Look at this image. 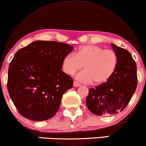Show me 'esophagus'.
Instances as JSON below:
<instances>
[{
  "mask_svg": "<svg viewBox=\"0 0 146 146\" xmlns=\"http://www.w3.org/2000/svg\"><path fill=\"white\" fill-rule=\"evenodd\" d=\"M73 85H74V87H79V86L80 85V83H78V82H76V81H74V84H73Z\"/></svg>",
  "mask_w": 146,
  "mask_h": 146,
  "instance_id": "obj_1",
  "label": "esophagus"
}]
</instances>
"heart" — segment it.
Listing matches in <instances>:
<instances>
[{
  "label": "heart",
  "instance_id": "b5f03b06",
  "mask_svg": "<svg viewBox=\"0 0 146 146\" xmlns=\"http://www.w3.org/2000/svg\"><path fill=\"white\" fill-rule=\"evenodd\" d=\"M118 56L111 49H104L96 45H85L78 48L76 53L64 57L62 69L68 75L74 74L83 68L76 78L82 82L102 85L107 82L116 72Z\"/></svg>",
  "mask_w": 146,
  "mask_h": 146
}]
</instances>
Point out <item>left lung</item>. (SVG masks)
I'll return each instance as SVG.
<instances>
[{
	"mask_svg": "<svg viewBox=\"0 0 146 146\" xmlns=\"http://www.w3.org/2000/svg\"><path fill=\"white\" fill-rule=\"evenodd\" d=\"M118 56L116 72L106 83L91 88L86 104L93 114L108 116L117 114L127 107L137 85V66L127 49L111 44Z\"/></svg>",
	"mask_w": 146,
	"mask_h": 146,
	"instance_id": "left-lung-1",
	"label": "left lung"
}]
</instances>
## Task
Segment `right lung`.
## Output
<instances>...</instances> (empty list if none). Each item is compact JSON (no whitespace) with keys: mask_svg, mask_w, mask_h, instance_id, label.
I'll use <instances>...</instances> for the list:
<instances>
[{"mask_svg":"<svg viewBox=\"0 0 146 146\" xmlns=\"http://www.w3.org/2000/svg\"><path fill=\"white\" fill-rule=\"evenodd\" d=\"M72 50L66 43L37 40L15 54L7 89L21 116L42 121L56 114L64 93L73 86L72 78L62 70L63 59Z\"/></svg>","mask_w":146,"mask_h":146,"instance_id":"add662e5","label":"right lung"}]
</instances>
